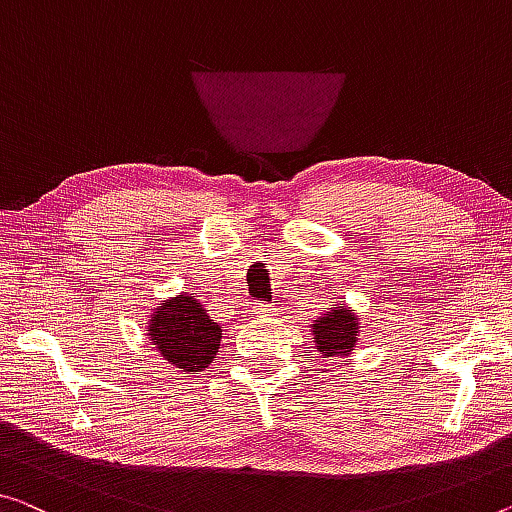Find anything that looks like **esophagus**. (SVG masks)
<instances>
[{"mask_svg": "<svg viewBox=\"0 0 512 512\" xmlns=\"http://www.w3.org/2000/svg\"><path fill=\"white\" fill-rule=\"evenodd\" d=\"M251 309H254V313H258V316H267V313L272 311L270 304H265V302H254V306H251Z\"/></svg>", "mask_w": 512, "mask_h": 512, "instance_id": "esophagus-1", "label": "esophagus"}]
</instances>
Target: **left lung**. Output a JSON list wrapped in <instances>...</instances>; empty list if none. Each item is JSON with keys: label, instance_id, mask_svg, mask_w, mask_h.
<instances>
[{"label": "left lung", "instance_id": "8db88e82", "mask_svg": "<svg viewBox=\"0 0 512 512\" xmlns=\"http://www.w3.org/2000/svg\"><path fill=\"white\" fill-rule=\"evenodd\" d=\"M359 322L357 316L343 306H334L332 313H325L320 320L313 322V336H316V348L322 357H341L350 355L357 343Z\"/></svg>", "mask_w": 512, "mask_h": 512}]
</instances>
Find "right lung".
I'll return each mask as SVG.
<instances>
[{
    "label": "right lung",
    "mask_w": 512,
    "mask_h": 512,
    "mask_svg": "<svg viewBox=\"0 0 512 512\" xmlns=\"http://www.w3.org/2000/svg\"><path fill=\"white\" fill-rule=\"evenodd\" d=\"M148 336L164 359L187 373H196L206 371L219 352L222 327L210 320L194 295H178L155 311Z\"/></svg>",
    "instance_id": "right-lung-1"
}]
</instances>
